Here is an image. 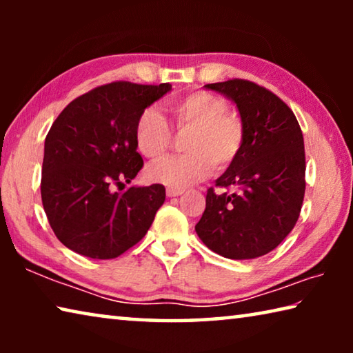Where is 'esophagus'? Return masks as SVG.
Wrapping results in <instances>:
<instances>
[{
  "label": "esophagus",
  "instance_id": "obj_1",
  "mask_svg": "<svg viewBox=\"0 0 353 353\" xmlns=\"http://www.w3.org/2000/svg\"><path fill=\"white\" fill-rule=\"evenodd\" d=\"M183 190L181 188H171V187L166 188V196H168V198H176V196H181Z\"/></svg>",
  "mask_w": 353,
  "mask_h": 353
}]
</instances>
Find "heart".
Listing matches in <instances>:
<instances>
[{
	"label": "heart",
	"instance_id": "heart-1",
	"mask_svg": "<svg viewBox=\"0 0 353 353\" xmlns=\"http://www.w3.org/2000/svg\"><path fill=\"white\" fill-rule=\"evenodd\" d=\"M168 113L176 132L188 135L182 149L187 154L151 165L149 181L183 188L210 174L224 171L241 154L246 139L243 119L227 110L225 99L208 92H191L171 101ZM134 140L145 157L155 160L168 151L172 143L171 129L154 107L143 110L135 121Z\"/></svg>",
	"mask_w": 353,
	"mask_h": 353
}]
</instances>
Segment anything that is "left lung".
Returning <instances> with one entry per match:
<instances>
[{"label":"left lung","instance_id":"1","mask_svg":"<svg viewBox=\"0 0 353 353\" xmlns=\"http://www.w3.org/2000/svg\"><path fill=\"white\" fill-rule=\"evenodd\" d=\"M234 101L246 139L238 159L208 188L196 234L213 252L232 260L261 256L296 225L305 194V149L294 113L277 94L255 82L207 83Z\"/></svg>","mask_w":353,"mask_h":353}]
</instances>
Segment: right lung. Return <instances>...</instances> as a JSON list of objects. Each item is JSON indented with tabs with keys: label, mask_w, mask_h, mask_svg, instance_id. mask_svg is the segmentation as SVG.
I'll list each match as a JSON object with an SVG mask.
<instances>
[{
	"label": "right lung",
	"mask_w": 353,
	"mask_h": 353,
	"mask_svg": "<svg viewBox=\"0 0 353 353\" xmlns=\"http://www.w3.org/2000/svg\"><path fill=\"white\" fill-rule=\"evenodd\" d=\"M171 83L126 81L93 88L65 107L45 139L41 202L63 246L109 260L139 243L165 202V187H129L143 168L135 121Z\"/></svg>",
	"instance_id": "right-lung-1"
}]
</instances>
